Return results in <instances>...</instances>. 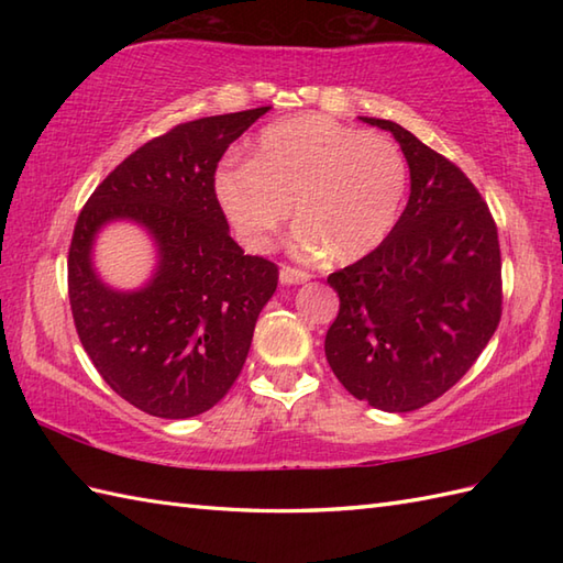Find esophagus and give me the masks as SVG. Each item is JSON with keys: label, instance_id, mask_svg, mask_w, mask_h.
Here are the masks:
<instances>
[{"label": "esophagus", "instance_id": "esophagus-1", "mask_svg": "<svg viewBox=\"0 0 563 563\" xmlns=\"http://www.w3.org/2000/svg\"><path fill=\"white\" fill-rule=\"evenodd\" d=\"M309 278H312V275H309L302 268H295V266H283L280 268V283L283 285H300V283H307Z\"/></svg>", "mask_w": 563, "mask_h": 563}]
</instances>
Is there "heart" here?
<instances>
[{
	"instance_id": "b5f03b06",
	"label": "heart",
	"mask_w": 563,
	"mask_h": 563,
	"mask_svg": "<svg viewBox=\"0 0 563 563\" xmlns=\"http://www.w3.org/2000/svg\"><path fill=\"white\" fill-rule=\"evenodd\" d=\"M409 164L385 133L302 113L261 130L254 157L224 162L214 190L242 242L263 251L292 202L305 254L349 263L375 251L399 220Z\"/></svg>"
}]
</instances>
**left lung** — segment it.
Instances as JSON below:
<instances>
[{"instance_id": "obj_1", "label": "left lung", "mask_w": 563, "mask_h": 563, "mask_svg": "<svg viewBox=\"0 0 563 563\" xmlns=\"http://www.w3.org/2000/svg\"><path fill=\"white\" fill-rule=\"evenodd\" d=\"M411 172V196L389 236L331 273L339 317L327 361L355 399L389 413L435 401L466 375L504 312L494 214L457 164L379 118Z\"/></svg>"}]
</instances>
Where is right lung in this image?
Wrapping results in <instances>:
<instances>
[{
	"instance_id": "obj_1",
	"label": "right lung",
	"mask_w": 563,
	"mask_h": 563,
	"mask_svg": "<svg viewBox=\"0 0 563 563\" xmlns=\"http://www.w3.org/2000/svg\"><path fill=\"white\" fill-rule=\"evenodd\" d=\"M268 106L198 118L145 142L84 202L67 256L71 319L106 385L135 409L190 418L239 377L278 266L246 256L214 194L227 147ZM135 219L161 246V268L137 294L106 289L90 268L100 224Z\"/></svg>"
}]
</instances>
